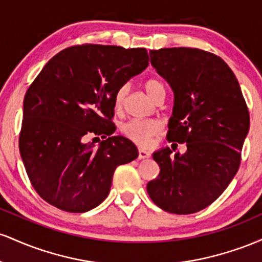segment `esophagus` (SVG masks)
I'll return each instance as SVG.
<instances>
[{"mask_svg":"<svg viewBox=\"0 0 262 262\" xmlns=\"http://www.w3.org/2000/svg\"><path fill=\"white\" fill-rule=\"evenodd\" d=\"M150 151L149 150H145V149H139V159H149L150 158Z\"/></svg>","mask_w":262,"mask_h":262,"instance_id":"1","label":"esophagus"}]
</instances>
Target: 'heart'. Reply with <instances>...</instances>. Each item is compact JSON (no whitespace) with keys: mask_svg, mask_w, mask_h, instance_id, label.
Wrapping results in <instances>:
<instances>
[{"mask_svg":"<svg viewBox=\"0 0 262 262\" xmlns=\"http://www.w3.org/2000/svg\"><path fill=\"white\" fill-rule=\"evenodd\" d=\"M144 87H145V91L148 92V95L151 98H154L159 92L165 91L164 83L158 79H148L144 83ZM127 93V85H123L117 90L116 95H114V107H116V110L122 108ZM121 130L123 135L127 137L128 139L134 141L135 144L144 146L148 145L150 138L159 133L160 124H159V122L152 121V119H132V121H128L122 125Z\"/></svg>","mask_w":262,"mask_h":262,"instance_id":"b5f03b06","label":"heart"}]
</instances>
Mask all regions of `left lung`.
<instances>
[{
	"mask_svg": "<svg viewBox=\"0 0 262 262\" xmlns=\"http://www.w3.org/2000/svg\"><path fill=\"white\" fill-rule=\"evenodd\" d=\"M151 65L175 95L167 140L187 151L152 154L160 173L148 183L151 201L175 214L200 212L237 172L250 117L235 75L214 54L196 48L150 50Z\"/></svg>",
	"mask_w": 262,
	"mask_h": 262,
	"instance_id": "1",
	"label": "left lung"
}]
</instances>
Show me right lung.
I'll use <instances>...</instances> for the list:
<instances>
[{
  "label": "right lung",
  "mask_w": 262,
  "mask_h": 262,
  "mask_svg": "<svg viewBox=\"0 0 262 262\" xmlns=\"http://www.w3.org/2000/svg\"><path fill=\"white\" fill-rule=\"evenodd\" d=\"M144 48L82 44L53 56L27 90L19 152L32 186L45 202L83 213L103 202L114 170L138 158L116 130L114 95L149 65ZM101 135L98 148L86 143Z\"/></svg>",
  "instance_id": "obj_1"
}]
</instances>
